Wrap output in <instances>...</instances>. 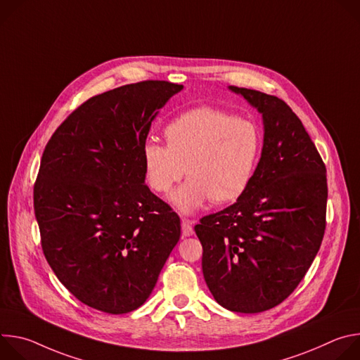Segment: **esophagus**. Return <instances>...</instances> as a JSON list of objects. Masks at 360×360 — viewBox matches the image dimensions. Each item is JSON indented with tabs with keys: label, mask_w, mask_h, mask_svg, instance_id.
Listing matches in <instances>:
<instances>
[{
	"label": "esophagus",
	"mask_w": 360,
	"mask_h": 360,
	"mask_svg": "<svg viewBox=\"0 0 360 360\" xmlns=\"http://www.w3.org/2000/svg\"><path fill=\"white\" fill-rule=\"evenodd\" d=\"M181 226H182V235L184 236H192L193 235V228H192V222L191 221L182 219Z\"/></svg>",
	"instance_id": "1"
}]
</instances>
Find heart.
Returning <instances> with one entry per match:
<instances>
[{"instance_id": "b5f03b06", "label": "heart", "mask_w": 360, "mask_h": 360, "mask_svg": "<svg viewBox=\"0 0 360 360\" xmlns=\"http://www.w3.org/2000/svg\"><path fill=\"white\" fill-rule=\"evenodd\" d=\"M164 136L167 146L143 145V176L152 191L167 193L186 169L189 179L169 196L185 215L211 199L229 203L240 198L255 178L264 150L262 131L253 121L212 108L178 115L167 124Z\"/></svg>"}]
</instances>
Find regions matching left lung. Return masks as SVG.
Returning <instances> with one entry per match:
<instances>
[{
  "label": "left lung",
  "instance_id": "left-lung-1",
  "mask_svg": "<svg viewBox=\"0 0 360 360\" xmlns=\"http://www.w3.org/2000/svg\"><path fill=\"white\" fill-rule=\"evenodd\" d=\"M258 110L264 150L246 192L195 226L202 272L225 309L258 314L283 302L311 268L325 233L326 168L282 99L228 86Z\"/></svg>",
  "mask_w": 360,
  "mask_h": 360
}]
</instances>
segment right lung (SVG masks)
<instances>
[{
  "mask_svg": "<svg viewBox=\"0 0 360 360\" xmlns=\"http://www.w3.org/2000/svg\"><path fill=\"white\" fill-rule=\"evenodd\" d=\"M184 85L142 81L89 98L48 141L34 186L45 258L82 303L132 312L181 236L179 217L145 185L152 121Z\"/></svg>",
  "mask_w": 360,
  "mask_h": 360,
  "instance_id": "right-lung-1",
  "label": "right lung"
}]
</instances>
